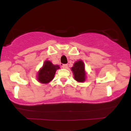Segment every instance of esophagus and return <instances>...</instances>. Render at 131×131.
Masks as SVG:
<instances>
[{
  "label": "esophagus",
  "mask_w": 131,
  "mask_h": 131,
  "mask_svg": "<svg viewBox=\"0 0 131 131\" xmlns=\"http://www.w3.org/2000/svg\"><path fill=\"white\" fill-rule=\"evenodd\" d=\"M62 68H64V69H67V68H68V64H62Z\"/></svg>",
  "instance_id": "1"
}]
</instances>
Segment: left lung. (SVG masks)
Listing matches in <instances>:
<instances>
[{
    "mask_svg": "<svg viewBox=\"0 0 131 131\" xmlns=\"http://www.w3.org/2000/svg\"><path fill=\"white\" fill-rule=\"evenodd\" d=\"M72 70L73 73L74 79H75V80L79 82L85 81V67L82 61L80 60L75 62L73 64V67L72 68Z\"/></svg>",
    "mask_w": 131,
    "mask_h": 131,
    "instance_id": "1",
    "label": "left lung"
}]
</instances>
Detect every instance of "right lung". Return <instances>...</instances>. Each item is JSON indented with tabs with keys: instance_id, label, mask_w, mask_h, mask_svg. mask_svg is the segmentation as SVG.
<instances>
[{
	"instance_id": "1",
	"label": "right lung",
	"mask_w": 131,
	"mask_h": 131,
	"mask_svg": "<svg viewBox=\"0 0 131 131\" xmlns=\"http://www.w3.org/2000/svg\"><path fill=\"white\" fill-rule=\"evenodd\" d=\"M58 65H54L49 61H46L43 67L38 73V80L43 84H47L53 79L56 70L59 69Z\"/></svg>"
}]
</instances>
